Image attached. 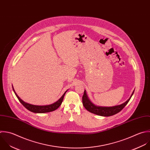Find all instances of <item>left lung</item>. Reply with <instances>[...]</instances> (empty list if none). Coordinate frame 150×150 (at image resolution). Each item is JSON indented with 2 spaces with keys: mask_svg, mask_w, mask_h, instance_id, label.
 <instances>
[{
  "mask_svg": "<svg viewBox=\"0 0 150 150\" xmlns=\"http://www.w3.org/2000/svg\"><path fill=\"white\" fill-rule=\"evenodd\" d=\"M134 92V90L133 91L129 99L127 100H126L125 103L120 105H117V106H114L111 107H105V106H96L95 104H93L89 99L86 93V91L85 90L83 95L82 96V103L85 108L91 113H92L93 114L101 116H105V117L111 116L120 112L126 106V105L128 103L131 98L132 97Z\"/></svg>",
  "mask_w": 150,
  "mask_h": 150,
  "instance_id": "8db88e82",
  "label": "left lung"
}]
</instances>
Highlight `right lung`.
<instances>
[{
  "label": "right lung",
  "mask_w": 150,
  "mask_h": 150,
  "mask_svg": "<svg viewBox=\"0 0 150 150\" xmlns=\"http://www.w3.org/2000/svg\"><path fill=\"white\" fill-rule=\"evenodd\" d=\"M12 88L16 96V97L17 98V99H18V100L20 101V102L29 111L33 112V113H48V112H52L55 110L56 109H57L60 105H61L62 101H63V99L66 93V92L68 91H66L63 94V95L55 103H52L51 105H42V106H39V105H31L28 103H26L25 102H24L23 100H22L19 96L17 95V93H16L13 86H12Z\"/></svg>",
  "instance_id": "1"
}]
</instances>
